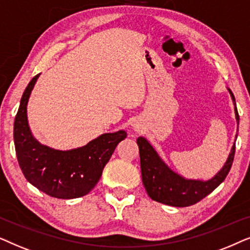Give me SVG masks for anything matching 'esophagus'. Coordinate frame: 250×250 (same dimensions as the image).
Segmentation results:
<instances>
[{
  "instance_id": "obj_1",
  "label": "esophagus",
  "mask_w": 250,
  "mask_h": 250,
  "mask_svg": "<svg viewBox=\"0 0 250 250\" xmlns=\"http://www.w3.org/2000/svg\"><path fill=\"white\" fill-rule=\"evenodd\" d=\"M134 129H135V130H136V131H139V129H141V128H139V127H137V125H135V128H134Z\"/></svg>"
}]
</instances>
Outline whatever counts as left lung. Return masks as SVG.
Returning a JSON list of instances; mask_svg holds the SVG:
<instances>
[{
    "instance_id": "1",
    "label": "left lung",
    "mask_w": 250,
    "mask_h": 250,
    "mask_svg": "<svg viewBox=\"0 0 250 250\" xmlns=\"http://www.w3.org/2000/svg\"><path fill=\"white\" fill-rule=\"evenodd\" d=\"M228 90L233 101L235 120H237V125H239V114L234 95L229 88ZM237 137L238 134L235 135V138ZM137 144L139 147V156H141L143 184L145 186L148 197L160 204L172 206V207L192 206L214 191L228 176L235 152L234 141L228 160L221 170L208 181H201V179H188L175 172L161 159V156L158 154L155 148L145 137H138Z\"/></svg>"
}]
</instances>
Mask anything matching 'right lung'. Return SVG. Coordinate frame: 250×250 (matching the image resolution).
<instances>
[{
	"label": "right lung",
	"mask_w": 250,
	"mask_h": 250,
	"mask_svg": "<svg viewBox=\"0 0 250 250\" xmlns=\"http://www.w3.org/2000/svg\"><path fill=\"white\" fill-rule=\"evenodd\" d=\"M40 74L28 83L22 94L13 125L16 154L25 178L50 197L75 199L88 194L97 184L103 169L127 132H107L82 147L55 149L36 141L29 129L27 104Z\"/></svg>",
	"instance_id": "add662e5"
}]
</instances>
